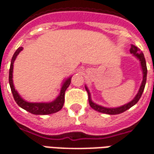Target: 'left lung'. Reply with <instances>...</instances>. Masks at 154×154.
Returning <instances> with one entry per match:
<instances>
[{
	"label": "left lung",
	"instance_id": "8db88e82",
	"mask_svg": "<svg viewBox=\"0 0 154 154\" xmlns=\"http://www.w3.org/2000/svg\"><path fill=\"white\" fill-rule=\"evenodd\" d=\"M131 53L133 54L134 55L137 57L138 59L140 60L141 63V68H142V70H143V81H142V83H141L140 88L139 90V92L138 94H136V96L135 97V99L131 101L130 103H126L125 105L121 106L119 108H114V109H109V108H104V107H102V106H100L96 104V103H93L91 100V94L89 92L88 89L86 86V90L87 93H88L89 95V103L92 109H94V110H96L98 112H103V113H106V114H110V115H114V114H119V113H122V112H125L127 109H129L130 108H131L132 106H134L135 103H137L139 100L140 99L141 95L143 94V91L144 90V86H145V83H146V79H147V66H146V61H145V59H144V54L140 52V49L135 46V45H131V48L130 50Z\"/></svg>",
	"mask_w": 154,
	"mask_h": 154
}]
</instances>
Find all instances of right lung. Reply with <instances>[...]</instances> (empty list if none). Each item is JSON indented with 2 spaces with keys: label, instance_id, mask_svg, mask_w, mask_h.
<instances>
[{
  "label": "right lung",
  "instance_id": "1",
  "mask_svg": "<svg viewBox=\"0 0 154 154\" xmlns=\"http://www.w3.org/2000/svg\"><path fill=\"white\" fill-rule=\"evenodd\" d=\"M22 47H19L17 49V51L14 52L13 57H12V61L10 63V72H9V83H10V89L13 94L14 99L15 100L17 104L21 107L22 109H25L26 111L32 113L35 115H46V114H52L54 112L60 111L62 109L63 103H64V95H65V91L68 88L70 83H71L72 77H69L67 80H65L64 83L63 84L61 91H60V95L56 98V100H54L53 102L51 103H29L27 102L19 96L18 92L15 91V89L13 85V64L14 62V60L16 59L17 55L19 54L20 51H22Z\"/></svg>",
  "mask_w": 154,
  "mask_h": 154
}]
</instances>
